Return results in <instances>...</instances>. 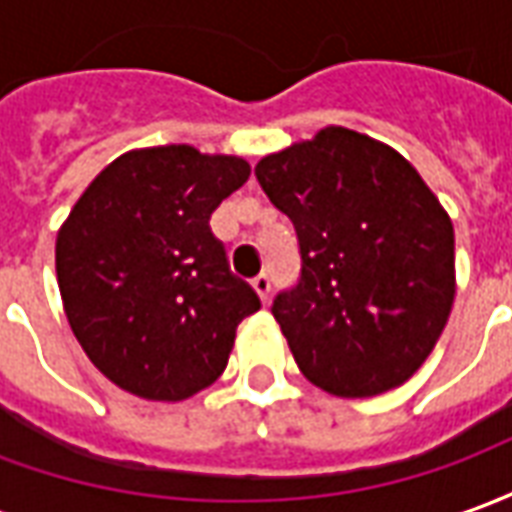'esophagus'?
Segmentation results:
<instances>
[{"label":"esophagus","mask_w":512,"mask_h":512,"mask_svg":"<svg viewBox=\"0 0 512 512\" xmlns=\"http://www.w3.org/2000/svg\"><path fill=\"white\" fill-rule=\"evenodd\" d=\"M252 288H255L260 299L268 301V296H271V279H268V274H260V277L252 279Z\"/></svg>","instance_id":"esophagus-1"}]
</instances>
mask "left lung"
<instances>
[{
    "mask_svg": "<svg viewBox=\"0 0 512 512\" xmlns=\"http://www.w3.org/2000/svg\"><path fill=\"white\" fill-rule=\"evenodd\" d=\"M296 227L299 285L271 312L299 370L337 397L414 376L455 299V233L419 172L389 145L329 126L255 167Z\"/></svg>",
    "mask_w": 512,
    "mask_h": 512,
    "instance_id": "obj_1",
    "label": "left lung"
}]
</instances>
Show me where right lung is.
<instances>
[{"mask_svg": "<svg viewBox=\"0 0 512 512\" xmlns=\"http://www.w3.org/2000/svg\"><path fill=\"white\" fill-rule=\"evenodd\" d=\"M249 164L191 145L131 150L87 186L57 235V282L76 340L112 384L186 400L222 376L235 329L260 310L230 271L211 213Z\"/></svg>", "mask_w": 512, "mask_h": 512, "instance_id": "right-lung-1", "label": "right lung"}]
</instances>
